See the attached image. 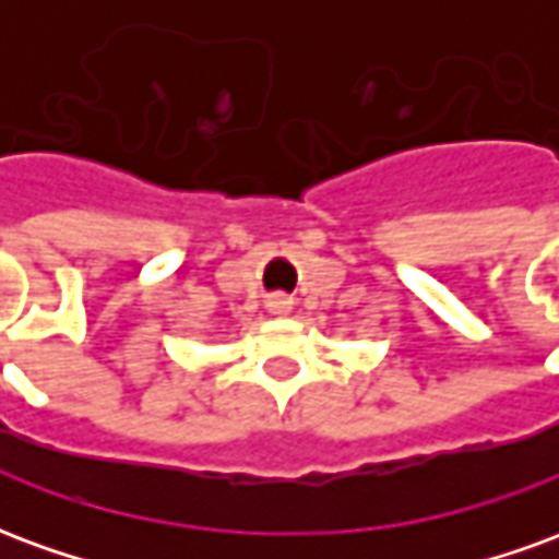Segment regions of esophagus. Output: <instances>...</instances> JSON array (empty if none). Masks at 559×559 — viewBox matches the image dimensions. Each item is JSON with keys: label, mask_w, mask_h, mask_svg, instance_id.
Here are the masks:
<instances>
[{"label": "esophagus", "mask_w": 559, "mask_h": 559, "mask_svg": "<svg viewBox=\"0 0 559 559\" xmlns=\"http://www.w3.org/2000/svg\"><path fill=\"white\" fill-rule=\"evenodd\" d=\"M269 311H275V314H284V311H290V299H287V296H281V293L269 296Z\"/></svg>", "instance_id": "34e87169"}]
</instances>
